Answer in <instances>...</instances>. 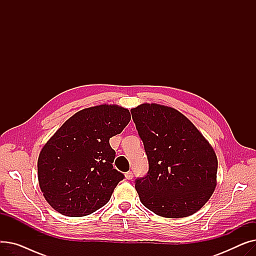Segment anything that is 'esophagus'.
Here are the masks:
<instances>
[{
	"label": "esophagus",
	"instance_id": "1",
	"mask_svg": "<svg viewBox=\"0 0 256 256\" xmlns=\"http://www.w3.org/2000/svg\"><path fill=\"white\" fill-rule=\"evenodd\" d=\"M132 178H134V174H132V171H128V172L126 173V180H132Z\"/></svg>",
	"mask_w": 256,
	"mask_h": 256
}]
</instances>
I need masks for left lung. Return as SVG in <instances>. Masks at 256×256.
Returning a JSON list of instances; mask_svg holds the SVG:
<instances>
[{
    "mask_svg": "<svg viewBox=\"0 0 256 256\" xmlns=\"http://www.w3.org/2000/svg\"><path fill=\"white\" fill-rule=\"evenodd\" d=\"M130 112L150 164L135 184L142 204L160 217L191 216L217 186L218 160L212 145L174 108L145 102Z\"/></svg>",
    "mask_w": 256,
    "mask_h": 256,
    "instance_id": "1",
    "label": "left lung"
}]
</instances>
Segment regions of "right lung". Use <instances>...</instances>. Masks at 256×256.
Segmentation results:
<instances>
[{
	"label": "right lung",
	"mask_w": 256,
	"mask_h": 256,
	"mask_svg": "<svg viewBox=\"0 0 256 256\" xmlns=\"http://www.w3.org/2000/svg\"><path fill=\"white\" fill-rule=\"evenodd\" d=\"M130 111L117 104L80 110L67 119L38 156V182L48 204L67 217H83L104 206L124 174L113 168L109 140L122 132Z\"/></svg>",
	"instance_id": "add662e5"
}]
</instances>
